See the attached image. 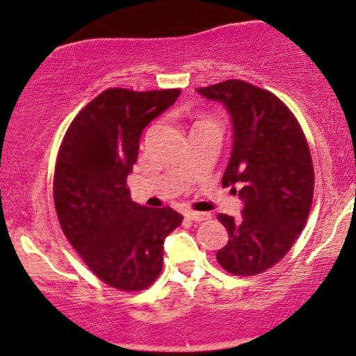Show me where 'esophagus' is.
I'll list each match as a JSON object with an SVG mask.
<instances>
[{
    "label": "esophagus",
    "mask_w": 356,
    "mask_h": 356,
    "mask_svg": "<svg viewBox=\"0 0 356 356\" xmlns=\"http://www.w3.org/2000/svg\"><path fill=\"white\" fill-rule=\"evenodd\" d=\"M186 218L193 220V222H204V220L211 218L209 213H200V211H193V209H188L186 211Z\"/></svg>",
    "instance_id": "esophagus-1"
}]
</instances>
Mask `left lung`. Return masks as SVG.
I'll return each mask as SVG.
<instances>
[{
    "instance_id": "8db88e82",
    "label": "left lung",
    "mask_w": 356,
    "mask_h": 356,
    "mask_svg": "<svg viewBox=\"0 0 356 356\" xmlns=\"http://www.w3.org/2000/svg\"><path fill=\"white\" fill-rule=\"evenodd\" d=\"M197 92L230 114L234 143L222 184L244 201L241 220L218 215L228 242L216 259L232 275H259L285 257L312 207L314 167L305 134L268 90L227 80Z\"/></svg>"
}]
</instances>
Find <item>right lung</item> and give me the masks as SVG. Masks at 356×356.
Returning <instances> with one entry per match:
<instances>
[{"label": "right lung", "instance_id": "add662e5", "mask_svg": "<svg viewBox=\"0 0 356 356\" xmlns=\"http://www.w3.org/2000/svg\"><path fill=\"white\" fill-rule=\"evenodd\" d=\"M179 95V88L106 90L73 119L59 148V225L90 271L118 290H145L159 278L163 241L182 223L172 208L134 203L126 188L141 133Z\"/></svg>", "mask_w": 356, "mask_h": 356}]
</instances>
